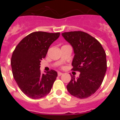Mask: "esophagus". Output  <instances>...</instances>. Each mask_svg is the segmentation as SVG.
Here are the masks:
<instances>
[{"mask_svg":"<svg viewBox=\"0 0 120 120\" xmlns=\"http://www.w3.org/2000/svg\"><path fill=\"white\" fill-rule=\"evenodd\" d=\"M62 75V73H61V72H58V76H61Z\"/></svg>","mask_w":120,"mask_h":120,"instance_id":"1","label":"esophagus"}]
</instances>
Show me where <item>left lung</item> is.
I'll use <instances>...</instances> for the list:
<instances>
[{"mask_svg": "<svg viewBox=\"0 0 120 120\" xmlns=\"http://www.w3.org/2000/svg\"><path fill=\"white\" fill-rule=\"evenodd\" d=\"M62 37L71 45L75 56L72 70L80 72L79 77L71 76L68 91L77 98L92 96L101 86L107 69L106 55L101 44L87 33L64 32Z\"/></svg>", "mask_w": 120, "mask_h": 120, "instance_id": "1", "label": "left lung"}]
</instances>
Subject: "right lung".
<instances>
[{"label":"right lung","instance_id":"1","mask_svg":"<svg viewBox=\"0 0 120 120\" xmlns=\"http://www.w3.org/2000/svg\"><path fill=\"white\" fill-rule=\"evenodd\" d=\"M59 35V32H32L24 37L12 53L11 65L14 78L21 91L29 98H43L51 91L58 73L52 70L42 74L40 65L50 45Z\"/></svg>","mask_w":120,"mask_h":120}]
</instances>
